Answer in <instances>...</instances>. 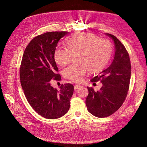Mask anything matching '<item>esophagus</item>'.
Masks as SVG:
<instances>
[{
    "label": "esophagus",
    "mask_w": 147,
    "mask_h": 147,
    "mask_svg": "<svg viewBox=\"0 0 147 147\" xmlns=\"http://www.w3.org/2000/svg\"><path fill=\"white\" fill-rule=\"evenodd\" d=\"M82 87V86H80V85H78V84H76V85L74 86V90H77V89H78V88H81Z\"/></svg>",
    "instance_id": "obj_1"
}]
</instances>
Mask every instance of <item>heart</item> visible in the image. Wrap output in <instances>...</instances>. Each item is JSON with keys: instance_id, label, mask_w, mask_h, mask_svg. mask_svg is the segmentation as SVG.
<instances>
[{"instance_id": "obj_1", "label": "heart", "mask_w": 147, "mask_h": 147, "mask_svg": "<svg viewBox=\"0 0 147 147\" xmlns=\"http://www.w3.org/2000/svg\"><path fill=\"white\" fill-rule=\"evenodd\" d=\"M67 48L57 47L54 53L56 63L64 66L72 55H76L77 62L63 71L65 78L74 82L82 81L87 70L91 73L101 71L109 62L112 54V45L108 40L99 38L94 34L76 33L65 40Z\"/></svg>"}]
</instances>
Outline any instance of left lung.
<instances>
[{
	"label": "left lung",
	"mask_w": 147,
	"mask_h": 147,
	"mask_svg": "<svg viewBox=\"0 0 147 147\" xmlns=\"http://www.w3.org/2000/svg\"><path fill=\"white\" fill-rule=\"evenodd\" d=\"M105 34L114 42V57L108 68L91 79L92 82L100 81L102 86L97 91L87 87L88 95L86 101L88 112L98 118L109 117L121 107L127 96L131 74L130 59L125 47L115 36Z\"/></svg>",
	"instance_id": "left-lung-1"
}]
</instances>
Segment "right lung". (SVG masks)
Instances as JSON below:
<instances>
[{
	"label": "right lung",
	"instance_id": "1",
	"mask_svg": "<svg viewBox=\"0 0 147 147\" xmlns=\"http://www.w3.org/2000/svg\"><path fill=\"white\" fill-rule=\"evenodd\" d=\"M68 32H50L33 38L26 47L20 67V79L25 97L34 110L47 119L60 118L68 112L74 86L61 84L59 90L51 80H60L54 59L60 39Z\"/></svg>",
	"mask_w": 147,
	"mask_h": 147
}]
</instances>
